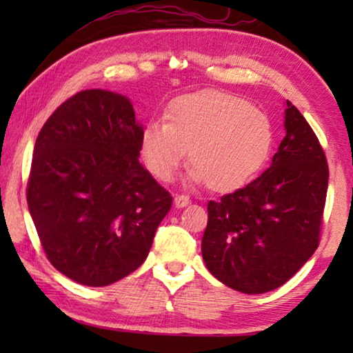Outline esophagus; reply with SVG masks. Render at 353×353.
<instances>
[{
	"mask_svg": "<svg viewBox=\"0 0 353 353\" xmlns=\"http://www.w3.org/2000/svg\"><path fill=\"white\" fill-rule=\"evenodd\" d=\"M173 204H175V207H178V209H181V207H186L191 204V199L188 196H175V199H173Z\"/></svg>",
	"mask_w": 353,
	"mask_h": 353,
	"instance_id": "obj_1",
	"label": "esophagus"
}]
</instances>
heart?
I'll return each mask as SVG.
<instances>
[{
    "mask_svg": "<svg viewBox=\"0 0 353 353\" xmlns=\"http://www.w3.org/2000/svg\"><path fill=\"white\" fill-rule=\"evenodd\" d=\"M165 123L148 122L139 137V156L157 180L170 181L190 149L188 181L215 192L239 190L268 161L273 123L263 110L219 90L173 98Z\"/></svg>",
    "mask_w": 353,
    "mask_h": 353,
    "instance_id": "obj_1",
    "label": "heart"
}]
</instances>
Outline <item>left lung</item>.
Here are the masks:
<instances>
[{
	"label": "left lung",
	"mask_w": 353,
	"mask_h": 353,
	"mask_svg": "<svg viewBox=\"0 0 353 353\" xmlns=\"http://www.w3.org/2000/svg\"><path fill=\"white\" fill-rule=\"evenodd\" d=\"M272 165L245 188L207 204L202 259L234 291L263 294L289 281L318 248L327 163L303 115L286 101Z\"/></svg>",
	"instance_id": "1"
}]
</instances>
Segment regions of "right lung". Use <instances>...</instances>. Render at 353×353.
Segmentation results:
<instances>
[{"label": "right lung", "mask_w": 353, "mask_h": 353, "mask_svg": "<svg viewBox=\"0 0 353 353\" xmlns=\"http://www.w3.org/2000/svg\"><path fill=\"white\" fill-rule=\"evenodd\" d=\"M132 101L85 90L57 108L38 134L27 204L57 272L103 288L139 268L172 196L141 165Z\"/></svg>", "instance_id": "add662e5"}]
</instances>
